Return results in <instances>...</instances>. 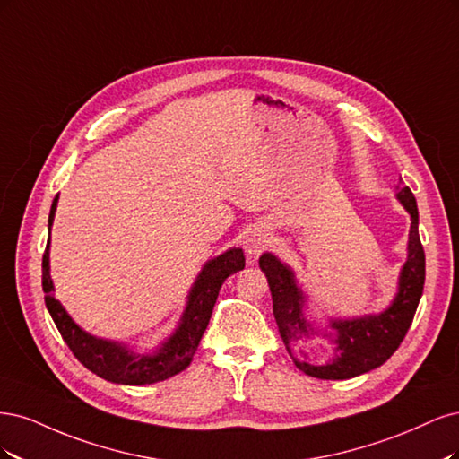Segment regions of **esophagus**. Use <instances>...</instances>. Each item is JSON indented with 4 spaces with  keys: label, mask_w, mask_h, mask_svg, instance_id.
<instances>
[{
    "label": "esophagus",
    "mask_w": 459,
    "mask_h": 459,
    "mask_svg": "<svg viewBox=\"0 0 459 459\" xmlns=\"http://www.w3.org/2000/svg\"><path fill=\"white\" fill-rule=\"evenodd\" d=\"M269 246V236L264 234L263 230H249L247 236H246V242H244V249L247 251L249 257H257L261 251Z\"/></svg>",
    "instance_id": "34e87169"
}]
</instances>
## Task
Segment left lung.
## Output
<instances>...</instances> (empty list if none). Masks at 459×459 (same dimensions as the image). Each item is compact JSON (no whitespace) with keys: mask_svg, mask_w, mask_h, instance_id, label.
<instances>
[{"mask_svg":"<svg viewBox=\"0 0 459 459\" xmlns=\"http://www.w3.org/2000/svg\"><path fill=\"white\" fill-rule=\"evenodd\" d=\"M396 198L411 217L408 259L398 276V293L391 307L381 315L332 320L330 328L333 330L332 342L335 345V357L328 364H308L298 349V343L315 335L316 330L303 315L305 293L295 282L293 271L273 254H263L259 257V267L269 280L278 332L295 366L310 377L351 379L369 372L391 359L411 326L425 284V251L418 230L420 215L416 198L408 186L398 190Z\"/></svg>","mask_w":459,"mask_h":459,"instance_id":"8db88e82","label":"left lung"}]
</instances>
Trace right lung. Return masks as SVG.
Returning <instances> with one entry per match:
<instances>
[{"label":"right lung","mask_w":459,"mask_h":459,"mask_svg":"<svg viewBox=\"0 0 459 459\" xmlns=\"http://www.w3.org/2000/svg\"><path fill=\"white\" fill-rule=\"evenodd\" d=\"M56 200L58 196H55L49 212V230L53 225ZM244 264L246 259L240 247H232L225 251L223 255L205 263L188 293V303L179 328L152 354H135L122 343L93 337L68 316L63 305L53 295V280L49 274V240L41 261V286L46 291V307L55 326L61 332L74 357L87 369H91L102 379L122 383V385H151V383L177 376L190 364L200 345V339L210 324L221 286L230 274L242 271Z\"/></svg>","instance_id":"add662e5"}]
</instances>
